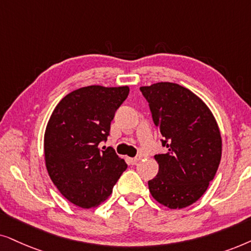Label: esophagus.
<instances>
[{
	"mask_svg": "<svg viewBox=\"0 0 251 251\" xmlns=\"http://www.w3.org/2000/svg\"><path fill=\"white\" fill-rule=\"evenodd\" d=\"M141 160V157H134V158H129V162H131L132 165H136Z\"/></svg>",
	"mask_w": 251,
	"mask_h": 251,
	"instance_id": "esophagus-1",
	"label": "esophagus"
}]
</instances>
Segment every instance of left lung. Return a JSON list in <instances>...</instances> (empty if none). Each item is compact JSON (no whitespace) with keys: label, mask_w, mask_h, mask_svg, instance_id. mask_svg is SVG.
Wrapping results in <instances>:
<instances>
[{"label":"left lung","mask_w":251,"mask_h":251,"mask_svg":"<svg viewBox=\"0 0 251 251\" xmlns=\"http://www.w3.org/2000/svg\"><path fill=\"white\" fill-rule=\"evenodd\" d=\"M168 152L149 180L152 198L170 209H182L201 198L222 158V136L212 112L199 96L173 82L140 87Z\"/></svg>","instance_id":"8db88e82"}]
</instances>
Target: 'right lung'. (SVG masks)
Returning <instances> with one entry per match:
<instances>
[{
    "instance_id": "right-lung-1",
    "label": "right lung",
    "mask_w": 251,
    "mask_h": 251,
    "mask_svg": "<svg viewBox=\"0 0 251 251\" xmlns=\"http://www.w3.org/2000/svg\"><path fill=\"white\" fill-rule=\"evenodd\" d=\"M129 88L87 86L63 98L53 110L45 133L47 171L66 200L89 209L105 201L127 169L125 160L106 141L117 109Z\"/></svg>"
}]
</instances>
